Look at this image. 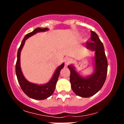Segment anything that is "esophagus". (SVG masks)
Here are the masks:
<instances>
[{"instance_id": "34e87169", "label": "esophagus", "mask_w": 124, "mask_h": 124, "mask_svg": "<svg viewBox=\"0 0 124 124\" xmlns=\"http://www.w3.org/2000/svg\"><path fill=\"white\" fill-rule=\"evenodd\" d=\"M71 62H72V59L69 58H67L65 59V63L66 64V65H69V63H70Z\"/></svg>"}]
</instances>
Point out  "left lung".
<instances>
[{"label": "left lung", "instance_id": "8db88e82", "mask_svg": "<svg viewBox=\"0 0 124 124\" xmlns=\"http://www.w3.org/2000/svg\"><path fill=\"white\" fill-rule=\"evenodd\" d=\"M90 32L92 42L87 41L86 47L95 51L94 73L87 78H83L77 73L73 66H68L70 71L72 89L76 95L82 97H89L97 93L104 84L107 73L108 62L103 44L96 32L93 31Z\"/></svg>", "mask_w": 124, "mask_h": 124}]
</instances>
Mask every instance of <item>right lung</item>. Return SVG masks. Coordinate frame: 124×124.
Instances as JSON below:
<instances>
[{"mask_svg":"<svg viewBox=\"0 0 124 124\" xmlns=\"http://www.w3.org/2000/svg\"><path fill=\"white\" fill-rule=\"evenodd\" d=\"M48 30V28H37L33 31L25 35L21 42L17 52V59L16 64V73L18 83L21 87V89L27 96L31 99L35 100H41L46 99L53 94L54 90H55V86H56V82H57L58 78H59V74H60V72L61 69L64 66V63H63L62 65L58 67L52 79L48 83L43 85H38L37 84L30 83L24 77L20 68V53L21 49L24 46V44L25 43V41L27 38L30 37L34 34H35L37 32L47 31Z\"/></svg>","mask_w":124,"mask_h":124,"instance_id":"add662e5","label":"right lung"}]
</instances>
